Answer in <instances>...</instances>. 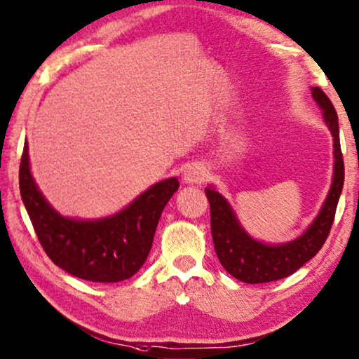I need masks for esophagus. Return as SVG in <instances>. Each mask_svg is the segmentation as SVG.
<instances>
[{"label": "esophagus", "instance_id": "34e87169", "mask_svg": "<svg viewBox=\"0 0 359 359\" xmlns=\"http://www.w3.org/2000/svg\"><path fill=\"white\" fill-rule=\"evenodd\" d=\"M206 180V168L200 166V164H191L185 169L184 172V182L190 185H198L203 184Z\"/></svg>", "mask_w": 359, "mask_h": 359}]
</instances>
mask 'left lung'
Instances as JSON below:
<instances>
[{
  "instance_id": "1",
  "label": "left lung",
  "mask_w": 359,
  "mask_h": 359,
  "mask_svg": "<svg viewBox=\"0 0 359 359\" xmlns=\"http://www.w3.org/2000/svg\"><path fill=\"white\" fill-rule=\"evenodd\" d=\"M311 95L323 110L324 123L334 137V177L326 201L313 224L297 240L284 244H265L252 236L238 222L229 201L214 187H208L210 206V231L214 249L224 269L236 280L249 284L270 283L292 275L320 252L331 231L335 209L344 189V156L340 150L337 111L320 88H311Z\"/></svg>"
}]
</instances>
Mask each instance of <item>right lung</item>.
Listing matches in <instances>:
<instances>
[{
	"instance_id": "right-lung-1",
	"label": "right lung",
	"mask_w": 359,
	"mask_h": 359,
	"mask_svg": "<svg viewBox=\"0 0 359 359\" xmlns=\"http://www.w3.org/2000/svg\"><path fill=\"white\" fill-rule=\"evenodd\" d=\"M20 196L44 252L70 275L93 283H118L145 264L164 206L179 180H161L110 217L79 220L60 215L38 190L25 142L19 169Z\"/></svg>"
}]
</instances>
